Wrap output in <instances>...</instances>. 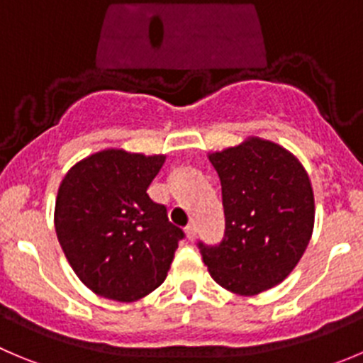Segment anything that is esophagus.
<instances>
[{"instance_id":"obj_1","label":"esophagus","mask_w":363,"mask_h":363,"mask_svg":"<svg viewBox=\"0 0 363 363\" xmlns=\"http://www.w3.org/2000/svg\"><path fill=\"white\" fill-rule=\"evenodd\" d=\"M185 233H187V239L189 240H194L196 239V233H198V228H196L194 223L189 224L187 228H185Z\"/></svg>"}]
</instances>
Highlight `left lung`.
<instances>
[{
    "label": "left lung",
    "instance_id": "1",
    "mask_svg": "<svg viewBox=\"0 0 363 363\" xmlns=\"http://www.w3.org/2000/svg\"><path fill=\"white\" fill-rule=\"evenodd\" d=\"M223 189L226 228L217 244L198 247L220 287L253 296L291 274L313 230V192L294 155L250 139L210 155Z\"/></svg>",
    "mask_w": 363,
    "mask_h": 363
}]
</instances>
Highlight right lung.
I'll list each match as a JSON object with an SVG mask.
<instances>
[{
  "instance_id": "1",
  "label": "right lung",
  "mask_w": 363,
  "mask_h": 363,
  "mask_svg": "<svg viewBox=\"0 0 363 363\" xmlns=\"http://www.w3.org/2000/svg\"><path fill=\"white\" fill-rule=\"evenodd\" d=\"M164 160L106 150L78 162L62 179L58 242L76 276L98 296L135 301L167 276L185 233L147 196Z\"/></svg>"
}]
</instances>
